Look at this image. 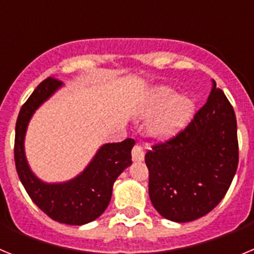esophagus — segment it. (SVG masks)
Masks as SVG:
<instances>
[{
    "mask_svg": "<svg viewBox=\"0 0 254 254\" xmlns=\"http://www.w3.org/2000/svg\"><path fill=\"white\" fill-rule=\"evenodd\" d=\"M145 159V152L140 145H134L132 149V160L133 161H142Z\"/></svg>",
    "mask_w": 254,
    "mask_h": 254,
    "instance_id": "34e87169",
    "label": "esophagus"
}]
</instances>
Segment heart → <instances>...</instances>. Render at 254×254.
Here are the masks:
<instances>
[{
  "instance_id": "1",
  "label": "heart",
  "mask_w": 254,
  "mask_h": 254,
  "mask_svg": "<svg viewBox=\"0 0 254 254\" xmlns=\"http://www.w3.org/2000/svg\"><path fill=\"white\" fill-rule=\"evenodd\" d=\"M160 113L150 126L152 136L169 138L178 133L188 122L194 112V103L188 96H177L172 87L161 86L150 96L143 109L145 116Z\"/></svg>"
}]
</instances>
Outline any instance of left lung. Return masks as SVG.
Returning a JSON list of instances; mask_svg holds the SVG:
<instances>
[{
    "instance_id": "8db88e82",
    "label": "left lung",
    "mask_w": 254,
    "mask_h": 254,
    "mask_svg": "<svg viewBox=\"0 0 254 254\" xmlns=\"http://www.w3.org/2000/svg\"><path fill=\"white\" fill-rule=\"evenodd\" d=\"M238 161L234 109L214 81L207 102L187 127L145 155L152 205L176 223L205 216L228 192Z\"/></svg>"
}]
</instances>
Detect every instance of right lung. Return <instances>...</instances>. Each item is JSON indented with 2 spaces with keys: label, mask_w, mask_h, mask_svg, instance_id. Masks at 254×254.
<instances>
[{
  "label": "right lung",
  "mask_w": 254,
  "mask_h": 254,
  "mask_svg": "<svg viewBox=\"0 0 254 254\" xmlns=\"http://www.w3.org/2000/svg\"><path fill=\"white\" fill-rule=\"evenodd\" d=\"M62 86L56 77L40 82L20 109L15 128V165L22 186L33 202L51 219L68 225H84L94 221L105 211L112 197L113 183L131 165L134 140L105 143L98 150L86 169L64 183H44L28 165L24 138L28 123L35 109Z\"/></svg>",
  "instance_id": "right-lung-1"
}]
</instances>
